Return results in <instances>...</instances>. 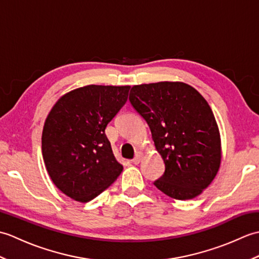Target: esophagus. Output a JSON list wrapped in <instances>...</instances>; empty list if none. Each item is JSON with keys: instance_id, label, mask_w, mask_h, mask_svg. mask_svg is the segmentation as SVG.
<instances>
[{"instance_id": "1", "label": "esophagus", "mask_w": 259, "mask_h": 259, "mask_svg": "<svg viewBox=\"0 0 259 259\" xmlns=\"http://www.w3.org/2000/svg\"><path fill=\"white\" fill-rule=\"evenodd\" d=\"M142 157H144V153H142L141 151H138V152L136 153L135 158L133 159V162H134L135 164H138V163L142 160Z\"/></svg>"}]
</instances>
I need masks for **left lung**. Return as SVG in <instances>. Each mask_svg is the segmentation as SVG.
<instances>
[{
  "instance_id": "left-lung-1",
  "label": "left lung",
  "mask_w": 259,
  "mask_h": 259,
  "mask_svg": "<svg viewBox=\"0 0 259 259\" xmlns=\"http://www.w3.org/2000/svg\"><path fill=\"white\" fill-rule=\"evenodd\" d=\"M129 100L151 131L166 170L155 186L177 200L199 196L222 163L221 133L212 110L195 88L161 81L131 88Z\"/></svg>"
}]
</instances>
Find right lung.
<instances>
[{"label": "right lung", "instance_id": "1", "mask_svg": "<svg viewBox=\"0 0 259 259\" xmlns=\"http://www.w3.org/2000/svg\"><path fill=\"white\" fill-rule=\"evenodd\" d=\"M130 85L89 84L54 103L42 131V156L53 184L88 202L122 171L104 130L128 99Z\"/></svg>", "mask_w": 259, "mask_h": 259}]
</instances>
